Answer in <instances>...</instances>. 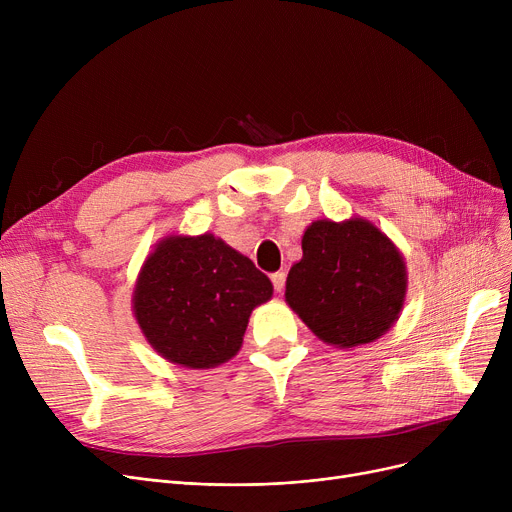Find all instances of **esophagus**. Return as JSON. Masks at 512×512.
<instances>
[{
  "instance_id": "obj_1",
  "label": "esophagus",
  "mask_w": 512,
  "mask_h": 512,
  "mask_svg": "<svg viewBox=\"0 0 512 512\" xmlns=\"http://www.w3.org/2000/svg\"><path fill=\"white\" fill-rule=\"evenodd\" d=\"M272 284H274V290H276V292H282V290H284V284H286V274H284V272L272 274Z\"/></svg>"
}]
</instances>
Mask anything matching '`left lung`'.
<instances>
[{"instance_id": "8db88e82", "label": "left lung", "mask_w": 512, "mask_h": 512, "mask_svg": "<svg viewBox=\"0 0 512 512\" xmlns=\"http://www.w3.org/2000/svg\"><path fill=\"white\" fill-rule=\"evenodd\" d=\"M286 278V303L324 342L353 348L384 336L407 294V267L371 222L317 220Z\"/></svg>"}]
</instances>
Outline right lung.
I'll use <instances>...</instances> for the list:
<instances>
[{"mask_svg": "<svg viewBox=\"0 0 512 512\" xmlns=\"http://www.w3.org/2000/svg\"><path fill=\"white\" fill-rule=\"evenodd\" d=\"M272 292L270 278L222 238L166 236L141 267L132 309L155 353L209 369L240 351L251 311Z\"/></svg>", "mask_w": 512, "mask_h": 512, "instance_id": "right-lung-1", "label": "right lung"}]
</instances>
